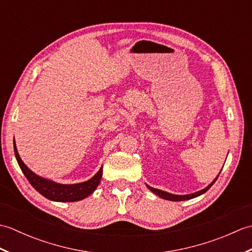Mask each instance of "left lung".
I'll return each mask as SVG.
<instances>
[{"mask_svg": "<svg viewBox=\"0 0 252 252\" xmlns=\"http://www.w3.org/2000/svg\"><path fill=\"white\" fill-rule=\"evenodd\" d=\"M221 172V171H220ZM219 175H220V173L218 174L217 178L212 181L211 184H209L206 189H203L201 190H198L196 192H192V194H187V195H174V194H170V192H167L164 190H161V189H154V187L152 186H148L146 185L149 190H152L154 194H156L157 196H159L160 198H163V199H167V200H171V201H182V200H189V199H192V198H196L198 196H200L202 194H205V192L210 189V187L215 184V182L217 181V179L219 178Z\"/></svg>", "mask_w": 252, "mask_h": 252, "instance_id": "1", "label": "left lung"}]
</instances>
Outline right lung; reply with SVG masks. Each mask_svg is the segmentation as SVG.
Instances as JSON below:
<instances>
[{
	"label": "right lung",
	"instance_id": "obj_1",
	"mask_svg": "<svg viewBox=\"0 0 252 252\" xmlns=\"http://www.w3.org/2000/svg\"><path fill=\"white\" fill-rule=\"evenodd\" d=\"M14 152L15 157L19 167L23 171V173L29 181V183L33 186V189L39 191L42 196L53 201L60 202H71V201H79L84 198L90 196L98 186L99 182L103 175V167H100L98 172L96 173L93 178L90 180L82 182L78 184H61L52 180H47L42 178V176L35 174L34 172L27 167L23 160L19 157V154L16 148V144L14 140Z\"/></svg>",
	"mask_w": 252,
	"mask_h": 252
}]
</instances>
